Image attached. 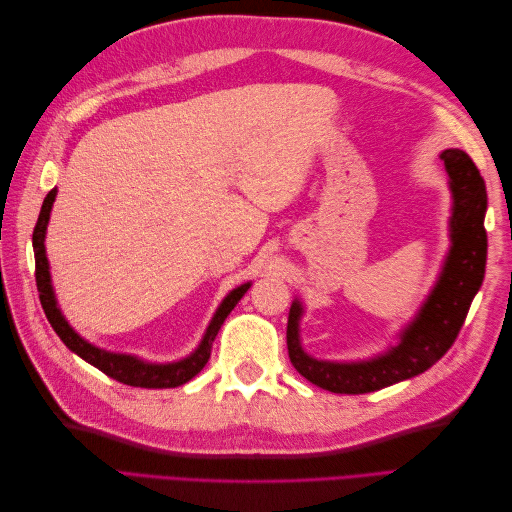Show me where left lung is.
<instances>
[{"instance_id":"obj_1","label":"left lung","mask_w":512,"mask_h":512,"mask_svg":"<svg viewBox=\"0 0 512 512\" xmlns=\"http://www.w3.org/2000/svg\"><path fill=\"white\" fill-rule=\"evenodd\" d=\"M440 160L451 177L453 218L451 250L442 273L421 312L401 331L399 344L367 361H318L301 348L299 320L303 307L292 301L288 314V356L294 369L312 384L331 393L361 395L423 374L440 361L466 322L472 299L483 284L487 265V190L476 164L461 149H446Z\"/></svg>"}]
</instances>
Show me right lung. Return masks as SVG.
<instances>
[{"mask_svg": "<svg viewBox=\"0 0 512 512\" xmlns=\"http://www.w3.org/2000/svg\"><path fill=\"white\" fill-rule=\"evenodd\" d=\"M57 188H53L49 194H46L38 222L34 228V258H36V286L40 292V303L46 318H49L51 327L59 335L61 342H64L74 354H79L83 361L89 365L98 367L100 371L108 378H113L117 382H123L128 386H141V389H175V386H181L188 380H192L200 369H203L211 356V346L213 339L218 335L220 327L224 324L226 316L235 309V305L241 301L243 294L247 292L252 284H241L232 292H228V297L222 301L218 307V312L211 318L207 333L203 337L200 346L181 361L175 363H147L136 359L132 354H121V352H108L102 348H96L94 344H89L87 339H83L79 333H76L68 320L61 316V309L57 307L55 301V292L51 286V271H49V260H46V250H44V237H46V226H49L51 218V209L55 203Z\"/></svg>", "mask_w": 512, "mask_h": 512, "instance_id": "right-lung-1", "label": "right lung"}]
</instances>
